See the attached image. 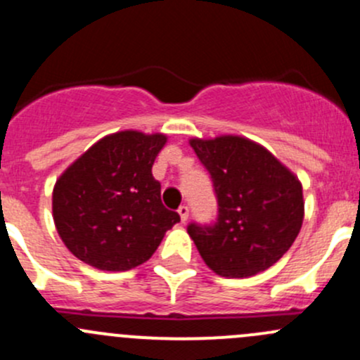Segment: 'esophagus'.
<instances>
[{"label": "esophagus", "instance_id": "esophagus-1", "mask_svg": "<svg viewBox=\"0 0 360 360\" xmlns=\"http://www.w3.org/2000/svg\"><path fill=\"white\" fill-rule=\"evenodd\" d=\"M177 212H179V216H181V223H186L188 216H190V209H188V205H181Z\"/></svg>", "mask_w": 360, "mask_h": 360}]
</instances>
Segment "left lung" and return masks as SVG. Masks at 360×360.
<instances>
[{"label":"left lung","mask_w":360,"mask_h":360,"mask_svg":"<svg viewBox=\"0 0 360 360\" xmlns=\"http://www.w3.org/2000/svg\"><path fill=\"white\" fill-rule=\"evenodd\" d=\"M190 146L209 170L217 197L216 223L188 226L202 259L226 278H248L274 266L303 224L300 179L245 137H193Z\"/></svg>","instance_id":"1"}]
</instances>
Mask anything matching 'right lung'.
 Instances as JSON below:
<instances>
[{
	"label": "right lung",
	"instance_id": "add662e5",
	"mask_svg": "<svg viewBox=\"0 0 360 360\" xmlns=\"http://www.w3.org/2000/svg\"><path fill=\"white\" fill-rule=\"evenodd\" d=\"M165 143V134H110L60 174L52 195L53 223L79 261L106 271L132 270L179 223V214L163 207L151 174Z\"/></svg>",
	"mask_w": 360,
	"mask_h": 360
}]
</instances>
